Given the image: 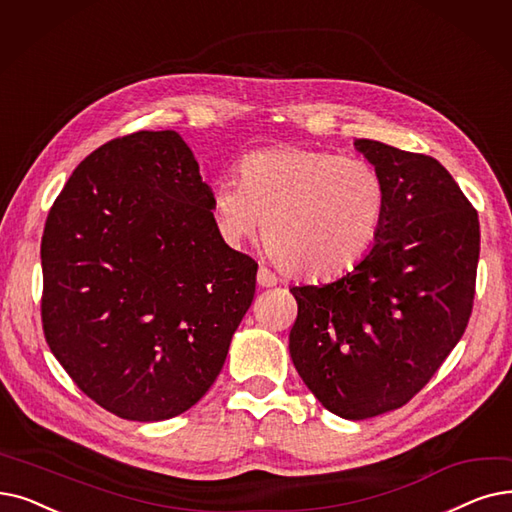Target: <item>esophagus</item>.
Segmentation results:
<instances>
[{
  "label": "esophagus",
  "instance_id": "1",
  "mask_svg": "<svg viewBox=\"0 0 512 512\" xmlns=\"http://www.w3.org/2000/svg\"><path fill=\"white\" fill-rule=\"evenodd\" d=\"M257 284L263 286V288H270V286H276V284H278V278H276V274H272L268 268H259V270H257Z\"/></svg>",
  "mask_w": 512,
  "mask_h": 512
}]
</instances>
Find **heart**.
Returning a JSON list of instances; mask_svg holds the SVG:
<instances>
[{
  "label": "heart",
  "mask_w": 512,
  "mask_h": 512,
  "mask_svg": "<svg viewBox=\"0 0 512 512\" xmlns=\"http://www.w3.org/2000/svg\"><path fill=\"white\" fill-rule=\"evenodd\" d=\"M217 232L238 247L259 236L272 257L305 280L351 272L381 232L387 188L374 165L335 152L282 146L249 154L240 182L213 192Z\"/></svg>",
  "instance_id": "b5f03b06"
}]
</instances>
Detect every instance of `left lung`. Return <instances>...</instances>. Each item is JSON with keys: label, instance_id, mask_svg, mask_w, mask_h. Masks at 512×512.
<instances>
[{"label": "left lung", "instance_id": "left-lung-1", "mask_svg": "<svg viewBox=\"0 0 512 512\" xmlns=\"http://www.w3.org/2000/svg\"><path fill=\"white\" fill-rule=\"evenodd\" d=\"M353 146L383 175V226L351 272L291 288L288 349L326 410L366 420L410 402L464 335L479 219L439 161L374 140Z\"/></svg>", "mask_w": 512, "mask_h": 512}]
</instances>
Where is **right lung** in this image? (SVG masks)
Returning <instances> with one entry per match:
<instances>
[{"instance_id": "1", "label": "right lung", "mask_w": 512, "mask_h": 512, "mask_svg": "<svg viewBox=\"0 0 512 512\" xmlns=\"http://www.w3.org/2000/svg\"><path fill=\"white\" fill-rule=\"evenodd\" d=\"M213 190L173 129L94 150L41 240L46 341L77 387L127 420L192 408L224 368L257 263L213 224Z\"/></svg>"}]
</instances>
